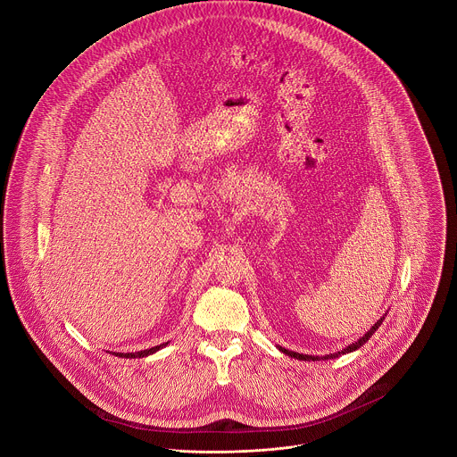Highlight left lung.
<instances>
[{
    "mask_svg": "<svg viewBox=\"0 0 457 457\" xmlns=\"http://www.w3.org/2000/svg\"><path fill=\"white\" fill-rule=\"evenodd\" d=\"M381 321H383V318L381 320H378L374 325H372V328H370V331L369 333H365V337H361L356 344H353V345H349L347 349H344L342 351V354H345V353H353V351H356V349H360L372 335H374V331L379 328V325H381ZM280 351L282 353H286L287 356H293V358H298V360H305V361H309V360H312V361H316V360H320V356H309V354H298V353H293V351H287V349H284V347H280ZM340 354V353H338ZM338 354H328V356H323L321 360H331V358H335V356H338Z\"/></svg>",
    "mask_w": 457,
    "mask_h": 457,
    "instance_id": "1",
    "label": "left lung"
}]
</instances>
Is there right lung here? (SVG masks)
<instances>
[{
	"label": "right lung",
	"mask_w": 457,
	"mask_h": 457,
	"mask_svg": "<svg viewBox=\"0 0 457 457\" xmlns=\"http://www.w3.org/2000/svg\"><path fill=\"white\" fill-rule=\"evenodd\" d=\"M162 345H164V344H162ZM162 345H155V347L146 349V351H141V353H128V354H120V353H117V356H124V358H141V356H148V354H152V353L159 351Z\"/></svg>",
	"instance_id": "obj_1"
}]
</instances>
